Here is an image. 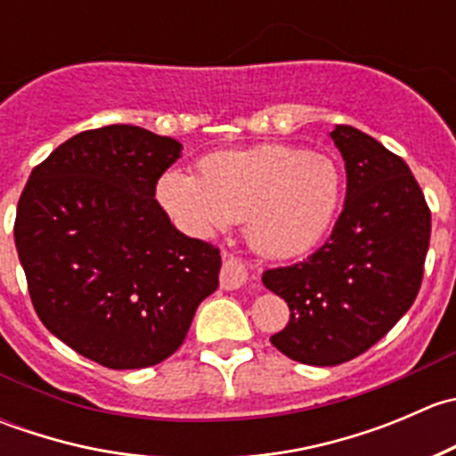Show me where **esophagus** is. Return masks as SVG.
Masks as SVG:
<instances>
[{"mask_svg": "<svg viewBox=\"0 0 456 456\" xmlns=\"http://www.w3.org/2000/svg\"><path fill=\"white\" fill-rule=\"evenodd\" d=\"M249 282V271L242 262L238 260H224L223 269H220V287L227 291H236V289L245 287Z\"/></svg>", "mask_w": 456, "mask_h": 456, "instance_id": "1", "label": "esophagus"}]
</instances>
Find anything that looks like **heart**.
Segmentation results:
<instances>
[{"instance_id": "obj_1", "label": "heart", "mask_w": 456, "mask_h": 456, "mask_svg": "<svg viewBox=\"0 0 456 456\" xmlns=\"http://www.w3.org/2000/svg\"><path fill=\"white\" fill-rule=\"evenodd\" d=\"M344 172L330 156L291 145L216 151L199 163V176L169 169L156 199L191 236L207 238L245 220L257 256L291 260L324 242L342 209Z\"/></svg>"}]
</instances>
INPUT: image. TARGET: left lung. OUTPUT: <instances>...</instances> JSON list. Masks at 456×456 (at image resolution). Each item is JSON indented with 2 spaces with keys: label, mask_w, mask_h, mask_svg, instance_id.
I'll return each instance as SVG.
<instances>
[{
  "label": "left lung",
  "mask_w": 456,
  "mask_h": 456,
  "mask_svg": "<svg viewBox=\"0 0 456 456\" xmlns=\"http://www.w3.org/2000/svg\"><path fill=\"white\" fill-rule=\"evenodd\" d=\"M346 200L329 240L306 260L262 273L291 317L271 344L309 366L369 351L415 302L430 245V209L411 167L357 127L330 132Z\"/></svg>",
  "instance_id": "left-lung-1"
}]
</instances>
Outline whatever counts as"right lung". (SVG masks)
Listing matches in <instances>:
<instances>
[{
  "label": "right lung",
  "mask_w": 456,
  "mask_h": 456,
  "mask_svg": "<svg viewBox=\"0 0 456 456\" xmlns=\"http://www.w3.org/2000/svg\"><path fill=\"white\" fill-rule=\"evenodd\" d=\"M181 150L136 126L87 130L21 191L15 245L32 306L54 338L108 369L167 360L218 289L220 251L178 232L154 199Z\"/></svg>",
  "instance_id": "right-lung-1"
}]
</instances>
